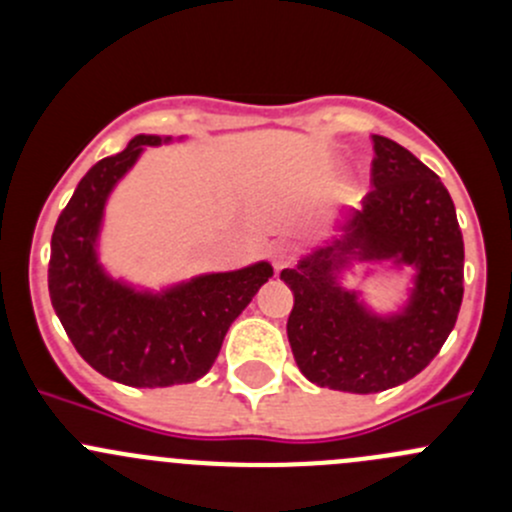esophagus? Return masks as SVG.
<instances>
[{"mask_svg":"<svg viewBox=\"0 0 512 512\" xmlns=\"http://www.w3.org/2000/svg\"><path fill=\"white\" fill-rule=\"evenodd\" d=\"M270 257H272V265H275L277 270H282V267H287L289 262H292L294 252H292V247L285 245V242H277V245H272Z\"/></svg>","mask_w":512,"mask_h":512,"instance_id":"esophagus-1","label":"esophagus"}]
</instances>
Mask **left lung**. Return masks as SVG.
Returning a JSON list of instances; mask_svg holds the SVG:
<instances>
[{
  "label": "left lung",
  "instance_id": "left-lung-1",
  "mask_svg": "<svg viewBox=\"0 0 512 512\" xmlns=\"http://www.w3.org/2000/svg\"><path fill=\"white\" fill-rule=\"evenodd\" d=\"M371 141L374 190L361 210H347L334 225L339 235L280 275L294 294L287 337L299 371L349 394H379L426 369L456 327L463 299V235L446 185L391 138ZM354 261L417 272L399 313H374L341 285Z\"/></svg>",
  "mask_w": 512,
  "mask_h": 512
}]
</instances>
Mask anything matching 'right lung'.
Instances as JSON below:
<instances>
[{
	"label": "right lung",
	"mask_w": 512,
	"mask_h": 512,
	"mask_svg": "<svg viewBox=\"0 0 512 512\" xmlns=\"http://www.w3.org/2000/svg\"><path fill=\"white\" fill-rule=\"evenodd\" d=\"M170 136L131 138L81 178L51 235L49 297L76 352L106 379L138 389L190 384L218 359L230 324L272 277L270 262L208 272L160 292L116 280L98 262L103 210L148 146Z\"/></svg>",
	"instance_id": "1"
}]
</instances>
